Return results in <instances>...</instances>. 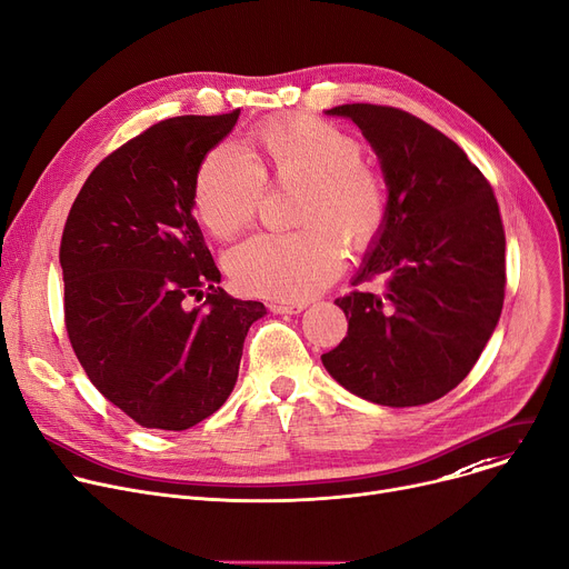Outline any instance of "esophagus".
Segmentation results:
<instances>
[{"label": "esophagus", "instance_id": "obj_1", "mask_svg": "<svg viewBox=\"0 0 569 569\" xmlns=\"http://www.w3.org/2000/svg\"><path fill=\"white\" fill-rule=\"evenodd\" d=\"M305 309H307V305H286V301H274V305H270V311L279 313V316H297Z\"/></svg>", "mask_w": 569, "mask_h": 569}]
</instances>
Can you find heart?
<instances>
[{
	"label": "heart",
	"instance_id": "b5f03b06",
	"mask_svg": "<svg viewBox=\"0 0 569 569\" xmlns=\"http://www.w3.org/2000/svg\"><path fill=\"white\" fill-rule=\"evenodd\" d=\"M366 158L359 137L316 117L264 123L253 158L219 143L194 178V212L214 238H231L256 219L264 184H301L295 233H262L226 253V272L244 295L305 301L346 268V241L357 251L382 236L389 184Z\"/></svg>",
	"mask_w": 569,
	"mask_h": 569
}]
</instances>
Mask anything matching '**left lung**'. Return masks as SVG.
<instances>
[{
    "mask_svg": "<svg viewBox=\"0 0 569 569\" xmlns=\"http://www.w3.org/2000/svg\"><path fill=\"white\" fill-rule=\"evenodd\" d=\"M380 158L389 221L355 283L382 277V295L336 299L348 336L322 355L355 396L416 407L456 389L497 329L506 295V233L487 182L465 150L413 113L387 104H340Z\"/></svg>",
    "mask_w": 569,
    "mask_h": 569,
    "instance_id": "1",
    "label": "left lung"
}]
</instances>
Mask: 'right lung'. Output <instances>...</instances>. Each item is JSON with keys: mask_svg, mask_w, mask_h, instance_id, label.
<instances>
[{"mask_svg": "<svg viewBox=\"0 0 569 569\" xmlns=\"http://www.w3.org/2000/svg\"><path fill=\"white\" fill-rule=\"evenodd\" d=\"M238 117L150 126L91 171L63 226L70 346L141 428L180 432L214 413L236 387L249 327L268 313L214 286L221 274L192 214L199 164Z\"/></svg>", "mask_w": 569, "mask_h": 569, "instance_id": "right-lung-1", "label": "right lung"}]
</instances>
